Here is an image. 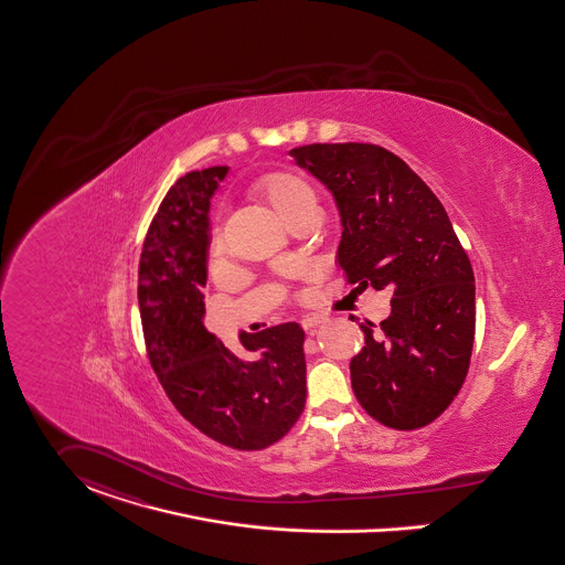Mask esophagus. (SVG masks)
I'll list each match as a JSON object with an SVG mask.
<instances>
[{
	"label": "esophagus",
	"instance_id": "obj_1",
	"mask_svg": "<svg viewBox=\"0 0 565 565\" xmlns=\"http://www.w3.org/2000/svg\"><path fill=\"white\" fill-rule=\"evenodd\" d=\"M326 321H328V317H326V315L315 312V315H306V317L301 319V326H303V330H306V332L315 334V328H319V326H321V323H326Z\"/></svg>",
	"mask_w": 565,
	"mask_h": 565
}]
</instances>
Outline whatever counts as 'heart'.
<instances>
[{"mask_svg":"<svg viewBox=\"0 0 565 565\" xmlns=\"http://www.w3.org/2000/svg\"><path fill=\"white\" fill-rule=\"evenodd\" d=\"M253 192L269 203L285 221H289L296 212L308 205H315V190L308 180L291 171H271L264 173L253 182ZM225 248L223 231L218 226L212 228L210 235V250L212 255H221Z\"/></svg>","mask_w":565,"mask_h":565,"instance_id":"heart-1","label":"heart"}]
</instances>
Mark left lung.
I'll list each match as a JSON object with an SVG mask.
<instances>
[{
  "label": "left lung",
  "instance_id": "left-lung-1",
  "mask_svg": "<svg viewBox=\"0 0 565 565\" xmlns=\"http://www.w3.org/2000/svg\"><path fill=\"white\" fill-rule=\"evenodd\" d=\"M296 162L332 190L342 218L340 269L349 285L392 291V315L360 328L351 387L383 426L415 430L450 407L476 337L471 262L450 218L414 169L373 143H312Z\"/></svg>",
  "mask_w": 565,
  "mask_h": 565
}]
</instances>
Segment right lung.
I'll list each match as a JSON object with an SVG mask.
<instances>
[{"mask_svg": "<svg viewBox=\"0 0 565 565\" xmlns=\"http://www.w3.org/2000/svg\"><path fill=\"white\" fill-rule=\"evenodd\" d=\"M226 167L180 178L151 218L139 262V308L151 369L173 407L233 450L280 441L306 405L300 323L242 334L231 351L203 326L210 196Z\"/></svg>", "mask_w": 565, "mask_h": 565, "instance_id": "add662e5", "label": "right lung"}]
</instances>
